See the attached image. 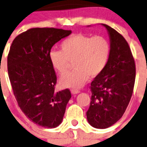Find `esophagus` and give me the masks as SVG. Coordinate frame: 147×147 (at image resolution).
<instances>
[{"label": "esophagus", "instance_id": "esophagus-1", "mask_svg": "<svg viewBox=\"0 0 147 147\" xmlns=\"http://www.w3.org/2000/svg\"><path fill=\"white\" fill-rule=\"evenodd\" d=\"M80 92V91L79 90H77V89H72V90H71V93H72V94H76Z\"/></svg>", "mask_w": 147, "mask_h": 147}]
</instances>
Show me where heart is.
Listing matches in <instances>:
<instances>
[{
  "instance_id": "1",
  "label": "heart",
  "mask_w": 147,
  "mask_h": 147,
  "mask_svg": "<svg viewBox=\"0 0 147 147\" xmlns=\"http://www.w3.org/2000/svg\"><path fill=\"white\" fill-rule=\"evenodd\" d=\"M61 50H52L49 59L53 67L60 75L67 71L69 62L73 61V71L60 78V84L66 88L82 87L89 76H98L109 61L111 45L102 36L91 37L82 33L75 34L60 44Z\"/></svg>"
}]
</instances>
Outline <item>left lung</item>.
Wrapping results in <instances>:
<instances>
[{
	"label": "left lung",
	"instance_id": "1",
	"mask_svg": "<svg viewBox=\"0 0 147 147\" xmlns=\"http://www.w3.org/2000/svg\"><path fill=\"white\" fill-rule=\"evenodd\" d=\"M108 31L111 53L109 61L91 83V102L87 112L89 124L97 129L111 127L122 117L134 90L136 67L128 42L112 28Z\"/></svg>",
	"mask_w": 147,
	"mask_h": 147
}]
</instances>
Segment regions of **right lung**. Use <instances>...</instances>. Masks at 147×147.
Masks as SVG:
<instances>
[{
  "label": "right lung",
  "instance_id": "add662e5",
  "mask_svg": "<svg viewBox=\"0 0 147 147\" xmlns=\"http://www.w3.org/2000/svg\"><path fill=\"white\" fill-rule=\"evenodd\" d=\"M71 30L35 28L18 35L8 55V72L18 106L32 122L55 128L71 98L69 89L56 92L57 76L49 59L52 47Z\"/></svg>",
  "mask_w": 147,
  "mask_h": 147
}]
</instances>
